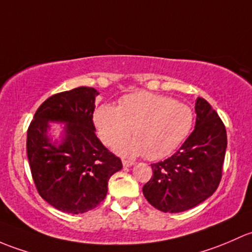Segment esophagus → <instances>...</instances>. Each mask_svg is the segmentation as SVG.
<instances>
[{
	"label": "esophagus",
	"mask_w": 252,
	"mask_h": 252,
	"mask_svg": "<svg viewBox=\"0 0 252 252\" xmlns=\"http://www.w3.org/2000/svg\"><path fill=\"white\" fill-rule=\"evenodd\" d=\"M124 167H129V166L134 165V161H131V160H123Z\"/></svg>",
	"instance_id": "esophagus-1"
}]
</instances>
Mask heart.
Masks as SVG:
<instances>
[{
	"instance_id": "obj_1",
	"label": "heart",
	"mask_w": 252,
	"mask_h": 252,
	"mask_svg": "<svg viewBox=\"0 0 252 252\" xmlns=\"http://www.w3.org/2000/svg\"><path fill=\"white\" fill-rule=\"evenodd\" d=\"M100 141L115 145L133 132V139L120 143L116 152L123 157L145 155L149 160L170 157L190 133L191 109L165 95L136 92L124 95L119 107L102 104L93 114Z\"/></svg>"
}]
</instances>
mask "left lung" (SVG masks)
I'll return each instance as SVG.
<instances>
[{
  "label": "left lung",
  "mask_w": 252,
  "mask_h": 252,
  "mask_svg": "<svg viewBox=\"0 0 252 252\" xmlns=\"http://www.w3.org/2000/svg\"><path fill=\"white\" fill-rule=\"evenodd\" d=\"M195 128L171 158L152 164L153 177L143 187L150 205L162 212H182L215 193L222 177L227 133L211 105L198 97Z\"/></svg>",
  "instance_id": "left-lung-1"
}]
</instances>
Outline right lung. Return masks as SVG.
Wrapping results in <instances>:
<instances>
[{"mask_svg":"<svg viewBox=\"0 0 252 252\" xmlns=\"http://www.w3.org/2000/svg\"><path fill=\"white\" fill-rule=\"evenodd\" d=\"M93 87L57 93L36 110L28 129L27 152L38 194L57 210L84 214L104 200L108 181L123 162L95 136ZM52 122L63 123L61 140L48 134Z\"/></svg>","mask_w":252,"mask_h":252,"instance_id":"right-lung-1","label":"right lung"}]
</instances>
